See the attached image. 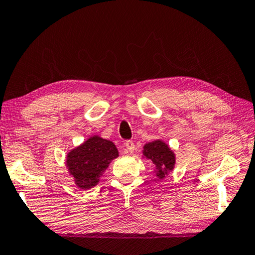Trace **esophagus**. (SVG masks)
Returning <instances> with one entry per match:
<instances>
[{
    "instance_id": "34e87169",
    "label": "esophagus",
    "mask_w": 255,
    "mask_h": 255,
    "mask_svg": "<svg viewBox=\"0 0 255 255\" xmlns=\"http://www.w3.org/2000/svg\"><path fill=\"white\" fill-rule=\"evenodd\" d=\"M126 147H127L128 152H129V153H133L134 150H135V145H134L133 141H127L126 142Z\"/></svg>"
}]
</instances>
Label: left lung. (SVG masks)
I'll use <instances>...</instances> for the list:
<instances>
[{
    "instance_id": "obj_1",
    "label": "left lung",
    "mask_w": 255,
    "mask_h": 255,
    "mask_svg": "<svg viewBox=\"0 0 255 255\" xmlns=\"http://www.w3.org/2000/svg\"><path fill=\"white\" fill-rule=\"evenodd\" d=\"M143 157L155 166V175L163 180L174 169L175 154L170 146L162 140L146 143L143 146Z\"/></svg>"
}]
</instances>
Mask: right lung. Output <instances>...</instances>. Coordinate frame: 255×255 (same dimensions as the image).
Returning <instances> with one entry per match:
<instances>
[{
  "instance_id": "obj_1",
  "label": "right lung",
  "mask_w": 255,
  "mask_h": 255,
  "mask_svg": "<svg viewBox=\"0 0 255 255\" xmlns=\"http://www.w3.org/2000/svg\"><path fill=\"white\" fill-rule=\"evenodd\" d=\"M118 156L113 142L93 135L68 153L66 167L79 189L90 190L99 183L110 163Z\"/></svg>"
}]
</instances>
